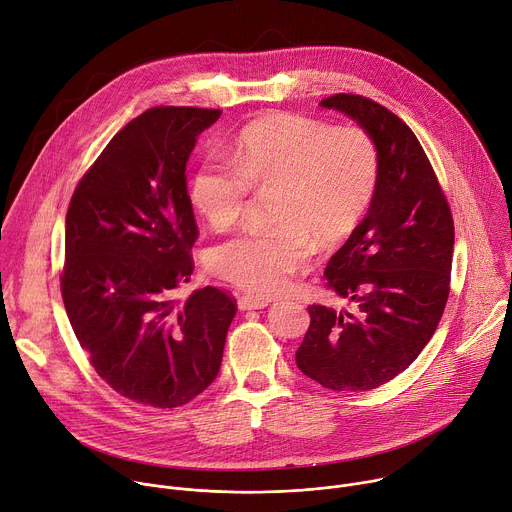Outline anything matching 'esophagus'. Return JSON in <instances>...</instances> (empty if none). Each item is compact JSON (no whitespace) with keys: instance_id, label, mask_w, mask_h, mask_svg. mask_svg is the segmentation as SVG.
I'll use <instances>...</instances> for the list:
<instances>
[{"instance_id":"esophagus-1","label":"esophagus","mask_w":512,"mask_h":512,"mask_svg":"<svg viewBox=\"0 0 512 512\" xmlns=\"http://www.w3.org/2000/svg\"><path fill=\"white\" fill-rule=\"evenodd\" d=\"M267 306H269V300H261V298H253V296L239 298V310H261Z\"/></svg>"}]
</instances>
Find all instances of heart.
Segmentation results:
<instances>
[{
  "instance_id": "b5f03b06",
  "label": "heart",
  "mask_w": 512,
  "mask_h": 512,
  "mask_svg": "<svg viewBox=\"0 0 512 512\" xmlns=\"http://www.w3.org/2000/svg\"><path fill=\"white\" fill-rule=\"evenodd\" d=\"M233 162L208 158L192 180V202L214 229H229L245 214L251 190H277V231H247L210 253L221 279L271 298L306 267L310 239L318 247L344 241L367 214L379 184V152L358 127L269 113L235 139Z\"/></svg>"
}]
</instances>
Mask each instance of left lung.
I'll list each match as a JSON object with an SVG mask.
<instances>
[{"label":"left lung","instance_id":"obj_1","mask_svg":"<svg viewBox=\"0 0 512 512\" xmlns=\"http://www.w3.org/2000/svg\"><path fill=\"white\" fill-rule=\"evenodd\" d=\"M354 119L379 152L367 216L324 277L350 310L310 306L298 369L332 391H371L419 356L450 296L454 221L415 133L383 105L338 93L320 103Z\"/></svg>","mask_w":512,"mask_h":512}]
</instances>
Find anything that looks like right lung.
<instances>
[{
	"label": "right lung",
	"mask_w": 512,
	"mask_h": 512,
	"mask_svg": "<svg viewBox=\"0 0 512 512\" xmlns=\"http://www.w3.org/2000/svg\"><path fill=\"white\" fill-rule=\"evenodd\" d=\"M218 109L154 107L129 121L70 198L62 300L97 375L119 395L172 409L218 375L235 300L206 285L186 302L198 239L186 188L196 137Z\"/></svg>",
	"instance_id": "add662e5"
}]
</instances>
